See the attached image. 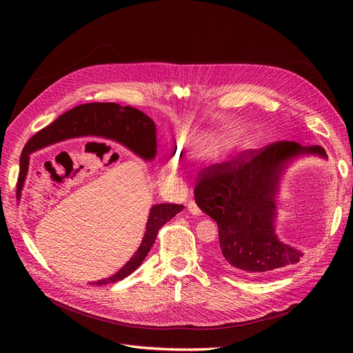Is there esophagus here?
Masks as SVG:
<instances>
[{
    "label": "esophagus",
    "instance_id": "esophagus-1",
    "mask_svg": "<svg viewBox=\"0 0 353 353\" xmlns=\"http://www.w3.org/2000/svg\"><path fill=\"white\" fill-rule=\"evenodd\" d=\"M188 210H189L192 214H197V216L201 214V210L199 209V206L196 205V203H194L193 200H190V201L188 203Z\"/></svg>",
    "mask_w": 353,
    "mask_h": 353
}]
</instances>
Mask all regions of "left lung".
Here are the masks:
<instances>
[{"label": "left lung", "instance_id": "obj_1", "mask_svg": "<svg viewBox=\"0 0 353 353\" xmlns=\"http://www.w3.org/2000/svg\"><path fill=\"white\" fill-rule=\"evenodd\" d=\"M303 154L326 159L321 145L276 141L261 150L205 167L197 174L194 200L219 228V262L246 274L290 268L303 253L274 233L276 194L288 164Z\"/></svg>", "mask_w": 353, "mask_h": 353}]
</instances>
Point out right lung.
I'll return each mask as SVG.
<instances>
[{
  "mask_svg": "<svg viewBox=\"0 0 353 353\" xmlns=\"http://www.w3.org/2000/svg\"><path fill=\"white\" fill-rule=\"evenodd\" d=\"M79 114L91 115L93 123L84 129L76 132L70 130V132L65 128V124L70 118L77 117ZM80 125V124H79ZM76 124V127H79ZM84 134H97L111 140H116L130 148L133 153L144 160H153L157 153V141H156V124L154 121L145 116L143 111L130 107V105H120L116 103H88L81 104L71 108L67 113L60 116L57 120L52 121L50 125L40 130L35 133L26 147L23 148L21 159H20V176H18L17 183V196L21 194V189L24 186V180L28 172V154L50 145L52 143H57L65 139L79 137ZM184 206L181 205H172V203H161L150 209L148 214L145 233L143 236L141 245L133 257L111 277L96 282V285H107L119 282L128 274H132L145 259L147 253L150 252L154 240L157 237L159 230L167 221L172 220L179 212L183 210Z\"/></svg>",
  "mask_w": 353,
  "mask_h": 353,
  "instance_id": "1",
  "label": "right lung"
}]
</instances>
